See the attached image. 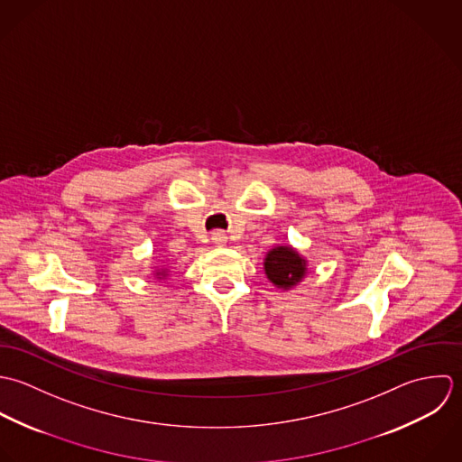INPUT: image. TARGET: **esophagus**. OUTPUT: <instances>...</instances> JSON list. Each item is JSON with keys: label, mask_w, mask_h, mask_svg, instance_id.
I'll return each instance as SVG.
<instances>
[{"label": "esophagus", "mask_w": 462, "mask_h": 462, "mask_svg": "<svg viewBox=\"0 0 462 462\" xmlns=\"http://www.w3.org/2000/svg\"><path fill=\"white\" fill-rule=\"evenodd\" d=\"M210 239H212V243H214V245H219V246L226 243V236H225L221 230H216V232H212Z\"/></svg>", "instance_id": "34e87169"}]
</instances>
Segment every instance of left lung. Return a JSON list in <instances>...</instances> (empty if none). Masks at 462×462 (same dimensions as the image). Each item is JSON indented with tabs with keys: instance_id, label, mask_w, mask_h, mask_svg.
<instances>
[{
	"instance_id": "8db88e82",
	"label": "left lung",
	"mask_w": 462,
	"mask_h": 462,
	"mask_svg": "<svg viewBox=\"0 0 462 462\" xmlns=\"http://www.w3.org/2000/svg\"><path fill=\"white\" fill-rule=\"evenodd\" d=\"M264 270L278 287H291L303 277L305 261H301L294 250L280 246L268 254Z\"/></svg>"
}]
</instances>
